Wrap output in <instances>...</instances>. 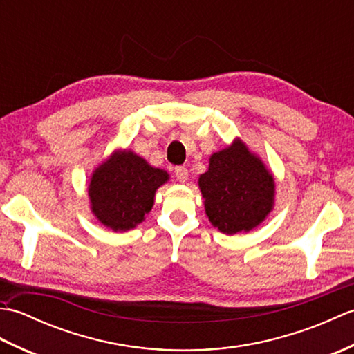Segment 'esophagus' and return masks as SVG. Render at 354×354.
Segmentation results:
<instances>
[{"label":"esophagus","mask_w":354,"mask_h":354,"mask_svg":"<svg viewBox=\"0 0 354 354\" xmlns=\"http://www.w3.org/2000/svg\"><path fill=\"white\" fill-rule=\"evenodd\" d=\"M175 175H176L179 183H185L187 179H189V171H187V169L183 167V165H178V167H175Z\"/></svg>","instance_id":"obj_1"}]
</instances>
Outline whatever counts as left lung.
I'll return each instance as SVG.
<instances>
[{"label": "left lung", "mask_w": 354, "mask_h": 354, "mask_svg": "<svg viewBox=\"0 0 354 354\" xmlns=\"http://www.w3.org/2000/svg\"><path fill=\"white\" fill-rule=\"evenodd\" d=\"M199 189L208 221L223 234L251 231L274 208L272 173L239 138L209 156Z\"/></svg>", "instance_id": "left-lung-1"}]
</instances>
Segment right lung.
Wrapping results in <instances>:
<instances>
[{"mask_svg":"<svg viewBox=\"0 0 354 354\" xmlns=\"http://www.w3.org/2000/svg\"><path fill=\"white\" fill-rule=\"evenodd\" d=\"M169 181V173L152 167L131 150H118L97 167L88 185L91 212L112 231H127L145 221L155 192Z\"/></svg>","mask_w":354,"mask_h":354,"instance_id":"add662e5","label":"right lung"}]
</instances>
